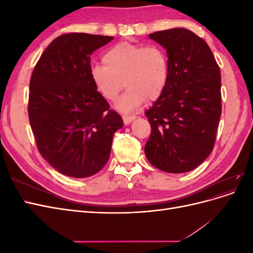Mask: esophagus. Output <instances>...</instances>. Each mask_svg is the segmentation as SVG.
Returning <instances> with one entry per match:
<instances>
[{
    "label": "esophagus",
    "instance_id": "1",
    "mask_svg": "<svg viewBox=\"0 0 253 253\" xmlns=\"http://www.w3.org/2000/svg\"><path fill=\"white\" fill-rule=\"evenodd\" d=\"M122 118H124V122L126 125H129L133 120L136 119V116L135 115H125Z\"/></svg>",
    "mask_w": 253,
    "mask_h": 253
}]
</instances>
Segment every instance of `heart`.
<instances>
[{
    "mask_svg": "<svg viewBox=\"0 0 253 253\" xmlns=\"http://www.w3.org/2000/svg\"><path fill=\"white\" fill-rule=\"evenodd\" d=\"M104 64L90 70V79L104 99L115 101L124 85L126 93L118 101V108L129 112L149 100L163 95L169 78V64L163 48L156 45H142L122 41L105 50Z\"/></svg>",
    "mask_w": 253,
    "mask_h": 253,
    "instance_id": "heart-1",
    "label": "heart"
}]
</instances>
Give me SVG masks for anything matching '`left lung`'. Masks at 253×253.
Wrapping results in <instances>:
<instances>
[{"label": "left lung", "instance_id": "8db88e82", "mask_svg": "<svg viewBox=\"0 0 253 253\" xmlns=\"http://www.w3.org/2000/svg\"><path fill=\"white\" fill-rule=\"evenodd\" d=\"M167 50L169 78L163 95L145 112L151 136L149 163L168 173L194 170L210 155L221 114L220 71L202 38L186 28L149 35Z\"/></svg>", "mask_w": 253, "mask_h": 253}]
</instances>
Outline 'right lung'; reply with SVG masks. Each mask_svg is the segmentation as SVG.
<instances>
[{
    "label": "right lung",
    "mask_w": 253,
    "mask_h": 253,
    "mask_svg": "<svg viewBox=\"0 0 253 253\" xmlns=\"http://www.w3.org/2000/svg\"><path fill=\"white\" fill-rule=\"evenodd\" d=\"M114 37L62 35L44 50L30 78L28 117L38 150L61 174L89 177L108 163L124 126L90 79V55Z\"/></svg>",
    "instance_id": "right-lung-1"
}]
</instances>
